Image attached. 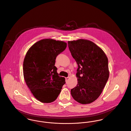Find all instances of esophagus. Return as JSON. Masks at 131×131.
Returning <instances> with one entry per match:
<instances>
[{"label":"esophagus","instance_id":"esophagus-1","mask_svg":"<svg viewBox=\"0 0 131 131\" xmlns=\"http://www.w3.org/2000/svg\"><path fill=\"white\" fill-rule=\"evenodd\" d=\"M65 79H66V81L67 82V81H68V80L70 79V77H66L65 78Z\"/></svg>","mask_w":131,"mask_h":131}]
</instances>
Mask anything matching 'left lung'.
<instances>
[{
	"mask_svg": "<svg viewBox=\"0 0 131 131\" xmlns=\"http://www.w3.org/2000/svg\"><path fill=\"white\" fill-rule=\"evenodd\" d=\"M68 45L78 65V82L71 89V95L80 103H90L100 96L108 79V59L100 47L89 40L68 41Z\"/></svg>",
	"mask_w": 131,
	"mask_h": 131,
	"instance_id": "1",
	"label": "left lung"
}]
</instances>
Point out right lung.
Wrapping results in <instances>:
<instances>
[{
    "label": "right lung",
    "mask_w": 131,
    "mask_h": 131,
    "mask_svg": "<svg viewBox=\"0 0 131 131\" xmlns=\"http://www.w3.org/2000/svg\"><path fill=\"white\" fill-rule=\"evenodd\" d=\"M66 47L63 41L45 39L34 44L26 55L24 79L31 93L40 102L55 101L66 83L65 78L59 76L55 64L56 57Z\"/></svg>",
    "instance_id": "obj_1"
}]
</instances>
